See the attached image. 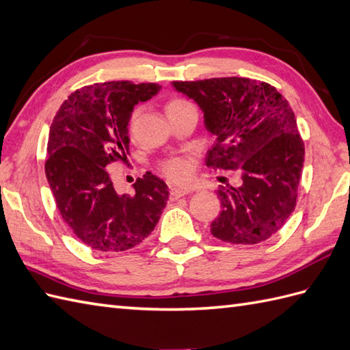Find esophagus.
<instances>
[{
	"instance_id": "obj_1",
	"label": "esophagus",
	"mask_w": 350,
	"mask_h": 350,
	"mask_svg": "<svg viewBox=\"0 0 350 350\" xmlns=\"http://www.w3.org/2000/svg\"><path fill=\"white\" fill-rule=\"evenodd\" d=\"M190 191V189H184V187H172V189H170V199H180L183 196L189 194Z\"/></svg>"
}]
</instances>
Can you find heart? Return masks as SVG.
Wrapping results in <instances>:
<instances>
[{
  "instance_id": "b5f03b06",
  "label": "heart",
  "mask_w": 350,
  "mask_h": 350,
  "mask_svg": "<svg viewBox=\"0 0 350 350\" xmlns=\"http://www.w3.org/2000/svg\"><path fill=\"white\" fill-rule=\"evenodd\" d=\"M189 102H185L183 99H172L170 102H167L166 105V113L170 109L178 108V107H183L187 105ZM139 117H141V108H135L132 111V114L129 117V122H127V127H129V132L135 133L136 127H138V122H139ZM193 167L194 163L190 157L187 156H175V157H170L165 161L163 165V170L165 174L170 178V180L175 181V183H185L190 180V176L193 174Z\"/></svg>"
}]
</instances>
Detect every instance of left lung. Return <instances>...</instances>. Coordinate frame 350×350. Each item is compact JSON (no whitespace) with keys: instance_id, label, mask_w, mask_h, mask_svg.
Wrapping results in <instances>:
<instances>
[{"instance_id":"1","label":"left lung","mask_w":350,"mask_h":350,"mask_svg":"<svg viewBox=\"0 0 350 350\" xmlns=\"http://www.w3.org/2000/svg\"><path fill=\"white\" fill-rule=\"evenodd\" d=\"M203 113L215 144L204 161L236 170L242 183L219 187V215L211 233L228 243L254 245L269 239L295 208L304 163V144L288 100L267 83L221 77L174 81Z\"/></svg>"}]
</instances>
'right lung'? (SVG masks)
I'll use <instances>...</instances> for the list:
<instances>
[{
  "label": "right lung",
  "mask_w": 350,
  "mask_h": 350,
  "mask_svg": "<svg viewBox=\"0 0 350 350\" xmlns=\"http://www.w3.org/2000/svg\"><path fill=\"white\" fill-rule=\"evenodd\" d=\"M156 83L108 81L71 93L56 113L47 142L46 176L71 232L92 250L138 246L165 209L167 185L147 172L133 194L114 189L107 166L129 154L127 122L135 105L156 96Z\"/></svg>",
  "instance_id": "1"
}]
</instances>
